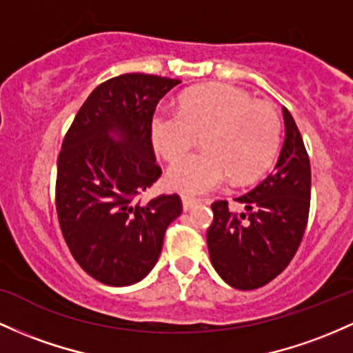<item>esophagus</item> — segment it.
<instances>
[{"mask_svg":"<svg viewBox=\"0 0 353 353\" xmlns=\"http://www.w3.org/2000/svg\"><path fill=\"white\" fill-rule=\"evenodd\" d=\"M199 204V201L194 199V197H189V196H183V208L184 211H191L192 208L197 206Z\"/></svg>","mask_w":353,"mask_h":353,"instance_id":"34e87169","label":"esophagus"}]
</instances>
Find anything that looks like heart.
Here are the masks:
<instances>
[{
	"mask_svg": "<svg viewBox=\"0 0 353 353\" xmlns=\"http://www.w3.org/2000/svg\"><path fill=\"white\" fill-rule=\"evenodd\" d=\"M207 134V150L170 168L168 184L184 194H206L226 183L253 179L276 156L281 120L270 102L226 83L191 88L179 99V112H157L150 122L154 149L165 161L180 159Z\"/></svg>",
	"mask_w": 353,
	"mask_h": 353,
	"instance_id": "obj_1",
	"label": "heart"
}]
</instances>
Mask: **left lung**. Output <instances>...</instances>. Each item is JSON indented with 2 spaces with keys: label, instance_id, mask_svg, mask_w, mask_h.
<instances>
[{
  "label": "left lung",
  "instance_id": "8db88e82",
  "mask_svg": "<svg viewBox=\"0 0 353 353\" xmlns=\"http://www.w3.org/2000/svg\"><path fill=\"white\" fill-rule=\"evenodd\" d=\"M283 119L285 142L276 165L256 188L236 199L246 212H231L228 201L211 204L209 256L219 276L238 290L259 288L276 278L295 256L308 223L310 159L285 107Z\"/></svg>",
  "mask_w": 353,
  "mask_h": 353
}]
</instances>
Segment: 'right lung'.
Wrapping results in <instances>:
<instances>
[{"mask_svg": "<svg viewBox=\"0 0 353 353\" xmlns=\"http://www.w3.org/2000/svg\"><path fill=\"white\" fill-rule=\"evenodd\" d=\"M181 80L114 77L88 95L61 144L57 214L75 261L100 283L129 286L156 266L165 230L183 212L177 194L137 199L161 177L150 122Z\"/></svg>", "mask_w": 353, "mask_h": 353, "instance_id": "obj_1", "label": "right lung"}]
</instances>
